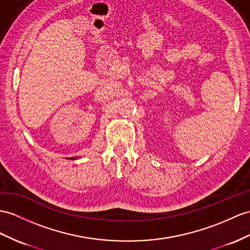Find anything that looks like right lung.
Instances as JSON below:
<instances>
[{"label": "right lung", "mask_w": 250, "mask_h": 250, "mask_svg": "<svg viewBox=\"0 0 250 250\" xmlns=\"http://www.w3.org/2000/svg\"><path fill=\"white\" fill-rule=\"evenodd\" d=\"M71 159H76V158H75V157H74V158H71Z\"/></svg>", "instance_id": "1"}]
</instances>
